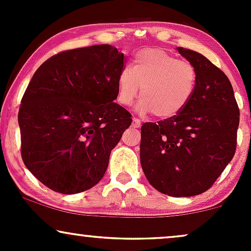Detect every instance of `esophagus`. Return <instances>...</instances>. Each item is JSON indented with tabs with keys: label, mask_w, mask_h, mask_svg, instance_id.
I'll use <instances>...</instances> for the list:
<instances>
[{
	"label": "esophagus",
	"mask_w": 251,
	"mask_h": 251,
	"mask_svg": "<svg viewBox=\"0 0 251 251\" xmlns=\"http://www.w3.org/2000/svg\"><path fill=\"white\" fill-rule=\"evenodd\" d=\"M140 125H142L140 120L138 119V118H133V123H132V126L137 128V127H140Z\"/></svg>",
	"instance_id": "obj_1"
}]
</instances>
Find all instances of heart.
<instances>
[{
  "label": "heart",
  "mask_w": 251,
  "mask_h": 251,
  "mask_svg": "<svg viewBox=\"0 0 251 251\" xmlns=\"http://www.w3.org/2000/svg\"><path fill=\"white\" fill-rule=\"evenodd\" d=\"M196 86L197 71L191 62L179 60L162 48H145L135 55L131 67L120 72L117 100L120 105L129 106L140 91L139 113L168 119L188 106Z\"/></svg>",
  "instance_id": "heart-1"
}]
</instances>
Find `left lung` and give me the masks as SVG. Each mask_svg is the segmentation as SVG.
<instances>
[{
  "label": "left lung",
  "mask_w": 251,
  "mask_h": 251,
  "mask_svg": "<svg viewBox=\"0 0 251 251\" xmlns=\"http://www.w3.org/2000/svg\"><path fill=\"white\" fill-rule=\"evenodd\" d=\"M195 66L197 86L177 116L142 126L140 164L149 183L172 197L201 195L231 162L240 109L226 74L197 51L178 47Z\"/></svg>",
  "instance_id": "obj_1"
}]
</instances>
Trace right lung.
<instances>
[{
    "label": "right lung",
    "mask_w": 251,
    "mask_h": 251,
    "mask_svg": "<svg viewBox=\"0 0 251 251\" xmlns=\"http://www.w3.org/2000/svg\"><path fill=\"white\" fill-rule=\"evenodd\" d=\"M124 54L96 45L55 54L37 68L19 111L21 155L43 185L63 195L93 188L131 113L118 103Z\"/></svg>",
    "instance_id": "right-lung-1"
}]
</instances>
